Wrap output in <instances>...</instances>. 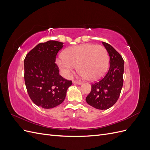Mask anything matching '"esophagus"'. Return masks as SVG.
<instances>
[{
	"mask_svg": "<svg viewBox=\"0 0 150 150\" xmlns=\"http://www.w3.org/2000/svg\"><path fill=\"white\" fill-rule=\"evenodd\" d=\"M72 83H74V84H82V83H81V81H76V80L72 81Z\"/></svg>",
	"mask_w": 150,
	"mask_h": 150,
	"instance_id": "obj_1",
	"label": "esophagus"
}]
</instances>
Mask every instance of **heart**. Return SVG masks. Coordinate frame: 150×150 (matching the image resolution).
I'll use <instances>...</instances> for the list:
<instances>
[{"label": "heart", "instance_id": "obj_1", "mask_svg": "<svg viewBox=\"0 0 150 150\" xmlns=\"http://www.w3.org/2000/svg\"><path fill=\"white\" fill-rule=\"evenodd\" d=\"M57 63L67 76H70L76 66L80 75L89 80H97L108 70L109 57L106 49L101 46L85 44L67 49Z\"/></svg>", "mask_w": 150, "mask_h": 150}]
</instances>
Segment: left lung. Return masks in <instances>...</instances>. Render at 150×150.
I'll use <instances>...</instances> for the list:
<instances>
[{
    "label": "left lung",
    "instance_id": "1",
    "mask_svg": "<svg viewBox=\"0 0 150 150\" xmlns=\"http://www.w3.org/2000/svg\"><path fill=\"white\" fill-rule=\"evenodd\" d=\"M110 56V68L104 78L91 84L86 98L88 104L98 110H107L118 99L123 84L124 60L110 44L102 42Z\"/></svg>",
    "mask_w": 150,
    "mask_h": 150
}]
</instances>
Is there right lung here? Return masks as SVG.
<instances>
[{
  "label": "right lung",
  "mask_w": 150,
  "mask_h": 150,
  "mask_svg": "<svg viewBox=\"0 0 150 150\" xmlns=\"http://www.w3.org/2000/svg\"><path fill=\"white\" fill-rule=\"evenodd\" d=\"M63 43L48 40L38 44L27 54L24 59V81L33 102L44 109L59 105L66 98L72 81L59 73L56 58Z\"/></svg>",
  "instance_id": "1"
}]
</instances>
